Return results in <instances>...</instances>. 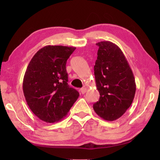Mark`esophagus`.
Masks as SVG:
<instances>
[{
	"label": "esophagus",
	"instance_id": "esophagus-1",
	"mask_svg": "<svg viewBox=\"0 0 160 160\" xmlns=\"http://www.w3.org/2000/svg\"><path fill=\"white\" fill-rule=\"evenodd\" d=\"M80 91H81V93L82 94H84V93H86V91H87V88H81V89H80Z\"/></svg>",
	"mask_w": 160,
	"mask_h": 160
}]
</instances>
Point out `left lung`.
<instances>
[{"instance_id":"1","label":"left lung","mask_w":160,"mask_h":160,"mask_svg":"<svg viewBox=\"0 0 160 160\" xmlns=\"http://www.w3.org/2000/svg\"><path fill=\"white\" fill-rule=\"evenodd\" d=\"M94 66L99 99L93 105L105 120H116L132 105L136 90L132 69L120 48L110 41H101Z\"/></svg>"}]
</instances>
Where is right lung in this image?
I'll return each instance as SVG.
<instances>
[{"instance_id": "right-lung-1", "label": "right lung", "mask_w": 160, "mask_h": 160, "mask_svg": "<svg viewBox=\"0 0 160 160\" xmlns=\"http://www.w3.org/2000/svg\"><path fill=\"white\" fill-rule=\"evenodd\" d=\"M73 47L47 45L33 56L25 73L23 93L32 113L47 123L59 122L79 98L67 83L66 63Z\"/></svg>"}]
</instances>
